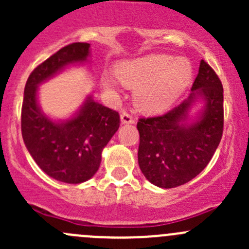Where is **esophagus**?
Listing matches in <instances>:
<instances>
[{"label":"esophagus","mask_w":249,"mask_h":249,"mask_svg":"<svg viewBox=\"0 0 249 249\" xmlns=\"http://www.w3.org/2000/svg\"><path fill=\"white\" fill-rule=\"evenodd\" d=\"M120 120H122L123 124H134L135 119L131 114H129L127 112H122L120 114Z\"/></svg>","instance_id":"1"}]
</instances>
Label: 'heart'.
Instances as JSON below:
<instances>
[{
	"label": "heart",
	"instance_id": "b5f03b06",
	"mask_svg": "<svg viewBox=\"0 0 249 249\" xmlns=\"http://www.w3.org/2000/svg\"><path fill=\"white\" fill-rule=\"evenodd\" d=\"M115 76L123 85L136 90V102L147 113L162 112L185 91L193 78L192 62L187 57L155 54L120 64ZM107 91H117L108 74L102 77Z\"/></svg>",
	"mask_w": 249,
	"mask_h": 249
}]
</instances>
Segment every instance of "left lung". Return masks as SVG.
Returning <instances> with one entry per match:
<instances>
[{"label":"left lung","mask_w":249,"mask_h":249,"mask_svg":"<svg viewBox=\"0 0 249 249\" xmlns=\"http://www.w3.org/2000/svg\"><path fill=\"white\" fill-rule=\"evenodd\" d=\"M199 98L204 107L193 123L189 110ZM224 125L223 85L212 67L201 60L192 94L160 117L141 118L139 165L157 187L175 188L196 177L219 145Z\"/></svg>","instance_id":"left-lung-1"}]
</instances>
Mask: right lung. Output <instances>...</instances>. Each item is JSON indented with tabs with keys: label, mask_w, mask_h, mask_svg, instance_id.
I'll return each instance as SVG.
<instances>
[{
	"label": "right lung",
	"mask_w": 249,
	"mask_h": 249,
	"mask_svg": "<svg viewBox=\"0 0 249 249\" xmlns=\"http://www.w3.org/2000/svg\"><path fill=\"white\" fill-rule=\"evenodd\" d=\"M89 43H72L42 62L27 78L21 108V134L36 164L54 179L78 184L99 170L101 153L120 125L119 113L88 97L77 114L64 122L48 118L38 106L41 83L69 65L83 64Z\"/></svg>",
	"instance_id": "obj_1"
}]
</instances>
